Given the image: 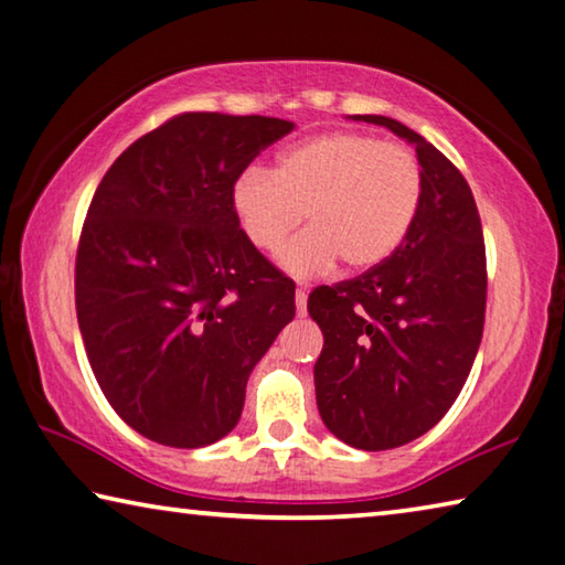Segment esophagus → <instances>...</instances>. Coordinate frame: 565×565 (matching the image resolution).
<instances>
[{"label":"esophagus","instance_id":"1","mask_svg":"<svg viewBox=\"0 0 565 565\" xmlns=\"http://www.w3.org/2000/svg\"><path fill=\"white\" fill-rule=\"evenodd\" d=\"M295 305H298V316L302 318L305 316V305H308V290L298 288V292H295Z\"/></svg>","mask_w":565,"mask_h":565}]
</instances>
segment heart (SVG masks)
<instances>
[{
  "label": "heart",
  "mask_w": 565,
  "mask_h": 565,
  "mask_svg": "<svg viewBox=\"0 0 565 565\" xmlns=\"http://www.w3.org/2000/svg\"><path fill=\"white\" fill-rule=\"evenodd\" d=\"M423 200V172L408 147L363 132L308 137L277 157L275 172L247 170L233 207L249 243L265 253L308 220L282 249L285 270L310 277L335 267L363 273L393 257Z\"/></svg>",
  "instance_id": "1"
}]
</instances>
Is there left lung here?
<instances>
[{
	"label": "left lung",
	"mask_w": 565,
	"mask_h": 565,
	"mask_svg": "<svg viewBox=\"0 0 565 565\" xmlns=\"http://www.w3.org/2000/svg\"><path fill=\"white\" fill-rule=\"evenodd\" d=\"M411 142L423 200L408 237L383 265L312 290L326 338L316 401L332 436L358 450H391L428 433L456 403L486 320V245L463 174L411 127L350 115Z\"/></svg>",
	"instance_id": "obj_1"
}]
</instances>
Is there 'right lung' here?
Returning a JSON list of instances; mask_svg holds the SVG:
<instances>
[{"label": "right lung", "instance_id": "obj_1", "mask_svg": "<svg viewBox=\"0 0 565 565\" xmlns=\"http://www.w3.org/2000/svg\"><path fill=\"white\" fill-rule=\"evenodd\" d=\"M292 122L188 113L102 178L74 300L102 393L140 436L202 448L235 428L253 367L295 318V285L239 230L233 188Z\"/></svg>", "mask_w": 565, "mask_h": 565}]
</instances>
